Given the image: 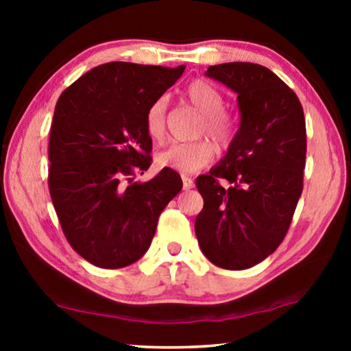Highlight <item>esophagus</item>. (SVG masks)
Masks as SVG:
<instances>
[{
	"mask_svg": "<svg viewBox=\"0 0 351 351\" xmlns=\"http://www.w3.org/2000/svg\"><path fill=\"white\" fill-rule=\"evenodd\" d=\"M182 182H184V189L185 190H190L193 189V179H191L190 176H182Z\"/></svg>",
	"mask_w": 351,
	"mask_h": 351,
	"instance_id": "obj_1",
	"label": "esophagus"
}]
</instances>
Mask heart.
Masks as SVG:
<instances>
[{"instance_id": "obj_1", "label": "heart", "mask_w": 351, "mask_h": 351, "mask_svg": "<svg viewBox=\"0 0 351 351\" xmlns=\"http://www.w3.org/2000/svg\"><path fill=\"white\" fill-rule=\"evenodd\" d=\"M186 100L203 113V121L199 124V134H208L219 147H227L233 141L237 132V124L230 113L223 110L225 100L220 90L204 80H193L186 84L184 90ZM166 97L153 100L145 113L147 134L155 141L165 136L166 131ZM214 158L213 143L206 138L190 142H174L167 145L156 155L160 167L179 171L182 174H191L201 167L209 165Z\"/></svg>"}]
</instances>
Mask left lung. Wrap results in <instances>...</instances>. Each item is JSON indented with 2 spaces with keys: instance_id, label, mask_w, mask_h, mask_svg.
Listing matches in <instances>:
<instances>
[{
  "instance_id": "obj_1",
  "label": "left lung",
  "mask_w": 351,
  "mask_h": 351,
  "mask_svg": "<svg viewBox=\"0 0 351 351\" xmlns=\"http://www.w3.org/2000/svg\"><path fill=\"white\" fill-rule=\"evenodd\" d=\"M206 75L238 94L241 123L223 160L196 179L204 206L195 233L214 265L244 270L275 252L289 230L304 189V108L267 66L228 62Z\"/></svg>"
}]
</instances>
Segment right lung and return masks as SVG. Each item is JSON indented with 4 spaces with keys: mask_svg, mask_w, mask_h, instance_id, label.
Here are the masks:
<instances>
[{
    "mask_svg": "<svg viewBox=\"0 0 351 351\" xmlns=\"http://www.w3.org/2000/svg\"><path fill=\"white\" fill-rule=\"evenodd\" d=\"M184 70L108 62L57 100L49 193L66 241L95 267L137 262L150 247L162 209L182 190L180 176L169 167L143 184L134 177L152 165L147 110Z\"/></svg>",
    "mask_w": 351,
    "mask_h": 351,
    "instance_id": "add662e5",
    "label": "right lung"
}]
</instances>
